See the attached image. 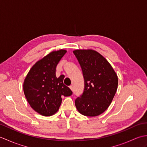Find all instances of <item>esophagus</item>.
Instances as JSON below:
<instances>
[{"instance_id":"34e87169","label":"esophagus","mask_w":147,"mask_h":147,"mask_svg":"<svg viewBox=\"0 0 147 147\" xmlns=\"http://www.w3.org/2000/svg\"><path fill=\"white\" fill-rule=\"evenodd\" d=\"M69 88L72 90V91H73V85L69 86Z\"/></svg>"}]
</instances>
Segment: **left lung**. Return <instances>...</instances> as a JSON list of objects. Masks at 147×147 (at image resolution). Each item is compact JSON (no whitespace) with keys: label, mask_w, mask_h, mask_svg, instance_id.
<instances>
[{"label":"left lung","mask_w":147,"mask_h":147,"mask_svg":"<svg viewBox=\"0 0 147 147\" xmlns=\"http://www.w3.org/2000/svg\"><path fill=\"white\" fill-rule=\"evenodd\" d=\"M82 69L85 89L75 100L80 114L97 116L107 110L117 91L118 78L104 56L92 49L73 51Z\"/></svg>","instance_id":"obj_1"}]
</instances>
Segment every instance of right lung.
I'll return each instance as SVG.
<instances>
[{
    "mask_svg": "<svg viewBox=\"0 0 147 147\" xmlns=\"http://www.w3.org/2000/svg\"><path fill=\"white\" fill-rule=\"evenodd\" d=\"M64 49L52 51L37 61L24 80L23 90L28 102L34 111L43 116H51L59 110L62 96L72 95L63 83L64 75L57 77L56 66L66 53Z\"/></svg>",
    "mask_w": 147,
    "mask_h": 147,
    "instance_id": "obj_1",
    "label": "right lung"
}]
</instances>
